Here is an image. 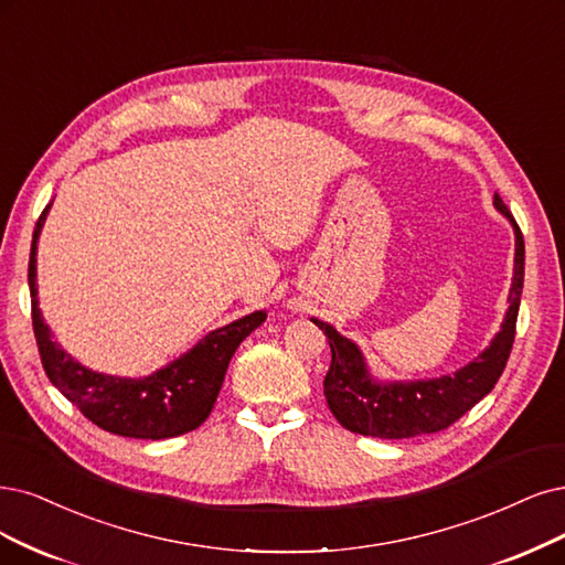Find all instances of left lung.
I'll use <instances>...</instances> for the list:
<instances>
[{
  "mask_svg": "<svg viewBox=\"0 0 565 565\" xmlns=\"http://www.w3.org/2000/svg\"><path fill=\"white\" fill-rule=\"evenodd\" d=\"M493 206L514 227V275L508 296V315L491 344L454 374L422 382H377L370 374L361 349L344 335L311 319L328 338L332 361L323 380V393L332 416L351 433H361L382 440H403L424 433L449 428L472 409L495 386L503 374L516 330V315L524 288V235L508 212L500 195Z\"/></svg>",
  "mask_w": 565,
  "mask_h": 565,
  "instance_id": "obj_1",
  "label": "left lung"
}]
</instances>
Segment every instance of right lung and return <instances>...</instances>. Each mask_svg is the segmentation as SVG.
Segmentation results:
<instances>
[{"instance_id": "right-lung-1", "label": "right lung", "mask_w": 565, "mask_h": 565, "mask_svg": "<svg viewBox=\"0 0 565 565\" xmlns=\"http://www.w3.org/2000/svg\"><path fill=\"white\" fill-rule=\"evenodd\" d=\"M51 204L41 212L30 250V296L32 326L44 365L53 386L76 405L86 419L102 430L139 440H164L188 430H195L212 412L225 380V370L237 347L265 319V311L242 317L202 338L181 359L160 367L149 377H114V374L93 372L74 361L70 353L53 342L51 328L41 317L36 300V242L44 227Z\"/></svg>"}]
</instances>
